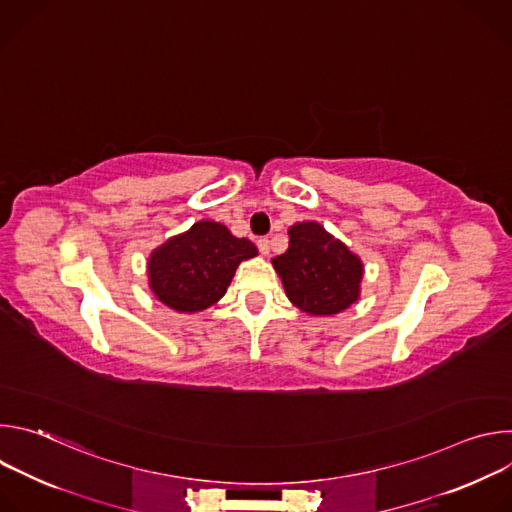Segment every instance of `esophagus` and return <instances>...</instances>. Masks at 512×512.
Returning <instances> with one entry per match:
<instances>
[{"label": "esophagus", "instance_id": "obj_1", "mask_svg": "<svg viewBox=\"0 0 512 512\" xmlns=\"http://www.w3.org/2000/svg\"><path fill=\"white\" fill-rule=\"evenodd\" d=\"M257 247H259L261 255H269V239H267V237L257 239Z\"/></svg>", "mask_w": 512, "mask_h": 512}]
</instances>
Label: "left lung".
I'll use <instances>...</instances> for the list:
<instances>
[{"label":"left lung","instance_id":"8db88e82","mask_svg":"<svg viewBox=\"0 0 512 512\" xmlns=\"http://www.w3.org/2000/svg\"><path fill=\"white\" fill-rule=\"evenodd\" d=\"M285 296L310 316H334L360 296L362 261L322 225L289 227V247L273 261Z\"/></svg>","mask_w":512,"mask_h":512}]
</instances>
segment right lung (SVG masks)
Segmentation results:
<instances>
[{
  "label": "right lung",
  "mask_w": 512,
  "mask_h": 512,
  "mask_svg": "<svg viewBox=\"0 0 512 512\" xmlns=\"http://www.w3.org/2000/svg\"><path fill=\"white\" fill-rule=\"evenodd\" d=\"M255 255L249 239H237L221 223L200 221L150 255V289L176 312H200L227 294L239 263Z\"/></svg>",
  "instance_id": "add662e5"
}]
</instances>
